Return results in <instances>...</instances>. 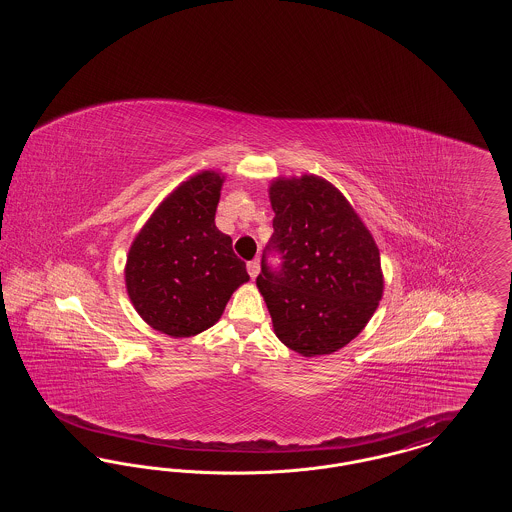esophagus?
<instances>
[{"mask_svg": "<svg viewBox=\"0 0 512 512\" xmlns=\"http://www.w3.org/2000/svg\"><path fill=\"white\" fill-rule=\"evenodd\" d=\"M247 272H249V276H251V278H257V276H259V272H261V263H259V259H253V261H249V263H247Z\"/></svg>", "mask_w": 512, "mask_h": 512, "instance_id": "esophagus-1", "label": "esophagus"}]
</instances>
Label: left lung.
Instances as JSON below:
<instances>
[{
	"mask_svg": "<svg viewBox=\"0 0 512 512\" xmlns=\"http://www.w3.org/2000/svg\"><path fill=\"white\" fill-rule=\"evenodd\" d=\"M270 203L274 234L257 286L274 332L303 357L334 353L378 307L380 251L347 199L318 176L276 180Z\"/></svg>",
	"mask_w": 512,
	"mask_h": 512,
	"instance_id": "1",
	"label": "left lung"
}]
</instances>
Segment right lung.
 <instances>
[{
	"label": "right lung",
	"instance_id": "add662e5",
	"mask_svg": "<svg viewBox=\"0 0 512 512\" xmlns=\"http://www.w3.org/2000/svg\"><path fill=\"white\" fill-rule=\"evenodd\" d=\"M222 178L195 174L147 220L126 261L128 295L149 326L188 338L219 320L249 280L232 238L215 226Z\"/></svg>",
	"mask_w": 512,
	"mask_h": 512
}]
</instances>
